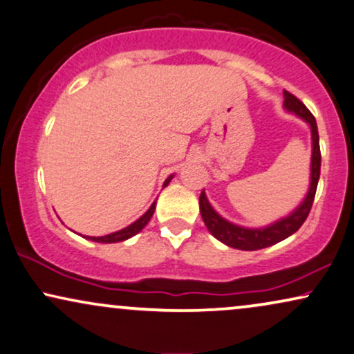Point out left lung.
Instances as JSON below:
<instances>
[{
    "instance_id": "8db88e82",
    "label": "left lung",
    "mask_w": 354,
    "mask_h": 354,
    "mask_svg": "<svg viewBox=\"0 0 354 354\" xmlns=\"http://www.w3.org/2000/svg\"><path fill=\"white\" fill-rule=\"evenodd\" d=\"M284 109L289 113H294L299 118H302L306 122L310 125L312 132V163H310V187H308L307 196L304 198L301 205L289 214L288 217L279 218V221L271 223L268 227H261V229H247V227L235 225L225 218L218 216L214 210L212 205L209 204L207 198H205L204 191L199 196V209L203 221L207 227V230L212 234L218 241L225 243L227 247L245 250V252H253V250H261L271 245L283 241L292 234L301 229V225L306 222V218L310 212L312 204H314L317 185H319L320 178V144H319V131H317L315 118L312 115L310 111L307 109L302 101H299L296 96L290 95L289 91L284 89Z\"/></svg>"
}]
</instances>
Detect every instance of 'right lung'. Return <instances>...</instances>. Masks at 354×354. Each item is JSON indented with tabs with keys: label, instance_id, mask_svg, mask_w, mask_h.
Instances as JSON below:
<instances>
[{
	"label": "right lung",
	"instance_id": "right-lung-1",
	"mask_svg": "<svg viewBox=\"0 0 354 354\" xmlns=\"http://www.w3.org/2000/svg\"><path fill=\"white\" fill-rule=\"evenodd\" d=\"M171 178H173V174L168 178L167 181H165L163 186H168V183L171 181ZM155 205H156V201L150 205V209L147 210L144 216H142L140 218H137L136 222L131 223V225H129V227H125V229H122V230L114 232V234H109V235H104V236H84V239L97 241V243H115V241H124V240L131 239V236L137 235L138 232H140L147 225V223H149V221H150L151 216H153V212H155Z\"/></svg>",
	"mask_w": 354,
	"mask_h": 354
}]
</instances>
